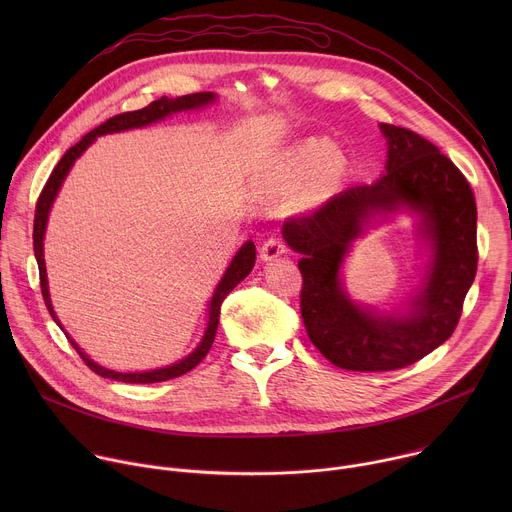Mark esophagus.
Masks as SVG:
<instances>
[{
  "label": "esophagus",
  "mask_w": 512,
  "mask_h": 512,
  "mask_svg": "<svg viewBox=\"0 0 512 512\" xmlns=\"http://www.w3.org/2000/svg\"><path fill=\"white\" fill-rule=\"evenodd\" d=\"M285 251H287V249H285V243H283L279 237H271V239H267V241L261 245L259 255H261L263 261H271V259L283 255Z\"/></svg>",
  "instance_id": "obj_1"
}]
</instances>
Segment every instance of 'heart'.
<instances>
[{
	"instance_id": "1",
	"label": "heart",
	"mask_w": 512,
	"mask_h": 512,
	"mask_svg": "<svg viewBox=\"0 0 512 512\" xmlns=\"http://www.w3.org/2000/svg\"><path fill=\"white\" fill-rule=\"evenodd\" d=\"M279 166L289 182L302 184L308 180L304 198L308 204H320L340 186L346 172V156L326 137H306L291 145L281 156Z\"/></svg>"
}]
</instances>
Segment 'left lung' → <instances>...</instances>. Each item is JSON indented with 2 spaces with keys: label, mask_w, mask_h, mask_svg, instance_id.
<instances>
[{
  "label": "left lung",
  "mask_w": 512,
  "mask_h": 512,
  "mask_svg": "<svg viewBox=\"0 0 512 512\" xmlns=\"http://www.w3.org/2000/svg\"><path fill=\"white\" fill-rule=\"evenodd\" d=\"M387 137L385 174L350 186L312 212L283 223V239L302 271L300 308L312 344L340 369L381 373L421 360L458 326L476 277V200L464 174L431 141L411 129L381 123ZM420 214V234L432 261L405 315H379L348 298L339 267L349 243L377 215Z\"/></svg>",
  "instance_id": "8db88e82"
}]
</instances>
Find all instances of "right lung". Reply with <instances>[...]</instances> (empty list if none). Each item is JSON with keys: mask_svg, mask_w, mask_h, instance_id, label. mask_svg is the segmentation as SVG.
Segmentation results:
<instances>
[{"mask_svg": "<svg viewBox=\"0 0 512 512\" xmlns=\"http://www.w3.org/2000/svg\"><path fill=\"white\" fill-rule=\"evenodd\" d=\"M216 99L214 93H192V95H182V97H176V99H168V97H162L158 101H152L148 107L143 109H137V111H127V113H121V115H115L111 119H107L105 123H101L99 127H95L93 131H89L79 143L72 145L70 150H66V154L60 158V162L56 164V168L52 170L46 186L42 188L40 196H38V202H36V214H34V255H36V261H38V271H40V289H42V298H44V304L52 316V320L62 328V324L58 322L54 310H52V302H50V294H48V279H46V265H44V233H46V223H48V212L52 208V202L64 182V178L68 176L72 164H75L83 152L89 148V145L99 137V135H105V133H117V131H127V129H135V127H145L150 123H156L160 119H166L168 115L172 113H178V111H190V109H200V107H206L210 105L212 101ZM255 265V243L253 241H247L239 251L237 255L233 257L229 269L225 271L223 279L218 281L214 294H212V300H210V308H208V324H206V330H204V336L200 340V344L182 360H178L176 364H170V367L166 369H156V371H145V373H117V371H109L105 367H101V364H97L95 360H91L81 348L79 344L72 340L68 336V332H64V336L68 338V342L75 346V350L79 352V356L85 360L87 367L105 377V379H113V381H121V383H160V381H168V379H176L180 375H186L188 371H192L196 364L208 354L212 342H214V336H216V328H218V316H221V304L223 300L231 294V291L251 273Z\"/></svg>", "mask_w": 512, "mask_h": 512, "instance_id": "obj_1", "label": "right lung"}]
</instances>
